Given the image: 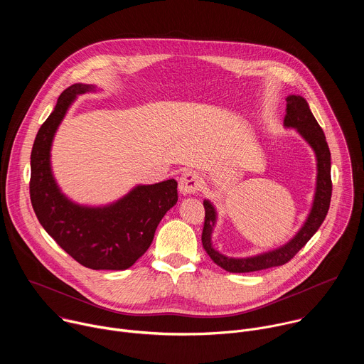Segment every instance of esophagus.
<instances>
[{
	"label": "esophagus",
	"mask_w": 364,
	"mask_h": 364,
	"mask_svg": "<svg viewBox=\"0 0 364 364\" xmlns=\"http://www.w3.org/2000/svg\"><path fill=\"white\" fill-rule=\"evenodd\" d=\"M201 180L196 171H186L178 180V190L181 194H194L200 190Z\"/></svg>",
	"instance_id": "34e87169"
}]
</instances>
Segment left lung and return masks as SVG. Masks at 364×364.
<instances>
[{"instance_id": "obj_1", "label": "left lung", "mask_w": 364, "mask_h": 364, "mask_svg": "<svg viewBox=\"0 0 364 364\" xmlns=\"http://www.w3.org/2000/svg\"><path fill=\"white\" fill-rule=\"evenodd\" d=\"M287 128H295L299 135L314 149L317 157V187L311 209L304 226L299 232L284 246L265 252L250 257H228L219 253L212 245L213 226L216 223V210L209 200H204L203 205L205 210L204 226L201 233V243L204 250L212 257V261L223 268L228 272L243 274L262 271L274 267H281L289 262L291 259L299 252L301 247L314 236L324 222L331 201V154L326 135L314 118L313 112L309 111L306 100L298 95H289L287 97V115L284 119Z\"/></svg>"}]
</instances>
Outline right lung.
<instances>
[{
  "label": "right lung",
  "mask_w": 364,
  "mask_h": 364,
  "mask_svg": "<svg viewBox=\"0 0 364 364\" xmlns=\"http://www.w3.org/2000/svg\"><path fill=\"white\" fill-rule=\"evenodd\" d=\"M93 89L69 86L40 127L31 149L30 198L40 225L75 261L96 271H122L146 252L155 229L177 203V181L136 186L105 207L79 205L60 191L51 174V142L75 97Z\"/></svg>",
  "instance_id": "obj_1"
}]
</instances>
